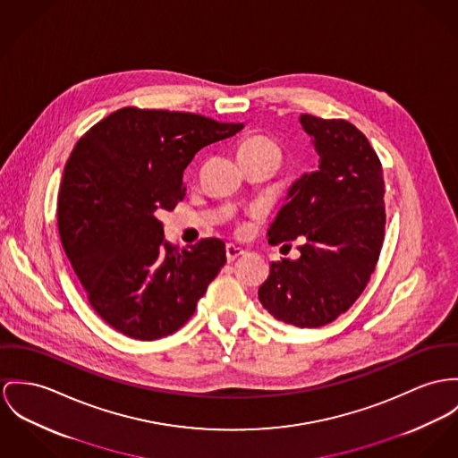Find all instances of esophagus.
<instances>
[{
  "instance_id": "34e87169",
  "label": "esophagus",
  "mask_w": 458,
  "mask_h": 458,
  "mask_svg": "<svg viewBox=\"0 0 458 458\" xmlns=\"http://www.w3.org/2000/svg\"><path fill=\"white\" fill-rule=\"evenodd\" d=\"M244 249L242 247H237L235 244H226V259L228 261H235L237 258L244 256Z\"/></svg>"
}]
</instances>
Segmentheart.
<instances>
[{
  "mask_svg": "<svg viewBox=\"0 0 458 458\" xmlns=\"http://www.w3.org/2000/svg\"><path fill=\"white\" fill-rule=\"evenodd\" d=\"M263 151H272L279 155V149L276 142L270 141L265 136H252L247 138L246 141L241 142L239 146V155H249V153H263Z\"/></svg>",
  "mask_w": 458,
  "mask_h": 458,
  "instance_id": "1",
  "label": "heart"
}]
</instances>
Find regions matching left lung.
<instances>
[{
    "mask_svg": "<svg viewBox=\"0 0 458 458\" xmlns=\"http://www.w3.org/2000/svg\"><path fill=\"white\" fill-rule=\"evenodd\" d=\"M300 122L318 169L293 182L268 242H305L298 259L272 261L258 298L277 320L318 327L347 312L375 272L386 235V182L378 155L351 122L307 113Z\"/></svg>",
    "mask_w": 458,
    "mask_h": 458,
    "instance_id": "obj_1",
    "label": "left lung"
}]
</instances>
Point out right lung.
Returning a JSON list of instances; mask_svg holds the SVG:
<instances>
[{
    "mask_svg": "<svg viewBox=\"0 0 458 458\" xmlns=\"http://www.w3.org/2000/svg\"><path fill=\"white\" fill-rule=\"evenodd\" d=\"M242 123L167 109L122 107L76 142L57 199V225L92 309L136 340L176 333L226 263L221 239L177 249L158 211H173L182 173L204 146Z\"/></svg>",
    "mask_w": 458,
    "mask_h": 458,
    "instance_id": "add662e5",
    "label": "right lung"
}]
</instances>
